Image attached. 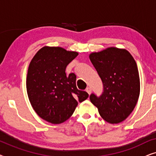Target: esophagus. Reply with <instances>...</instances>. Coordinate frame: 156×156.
I'll return each instance as SVG.
<instances>
[{
	"label": "esophagus",
	"instance_id": "34e87169",
	"mask_svg": "<svg viewBox=\"0 0 156 156\" xmlns=\"http://www.w3.org/2000/svg\"><path fill=\"white\" fill-rule=\"evenodd\" d=\"M86 91L89 94H90L91 92V89L90 88V87H87V88L86 89Z\"/></svg>",
	"mask_w": 156,
	"mask_h": 156
}]
</instances>
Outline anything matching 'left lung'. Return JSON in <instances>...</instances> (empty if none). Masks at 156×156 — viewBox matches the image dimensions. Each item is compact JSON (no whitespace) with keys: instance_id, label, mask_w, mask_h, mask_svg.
I'll return each instance as SVG.
<instances>
[{"instance_id":"obj_1","label":"left lung","mask_w":156,"mask_h":156,"mask_svg":"<svg viewBox=\"0 0 156 156\" xmlns=\"http://www.w3.org/2000/svg\"><path fill=\"white\" fill-rule=\"evenodd\" d=\"M89 59L103 83V92L99 97L91 94V102L107 122L124 121L135 108L140 94L136 61L127 50L116 48L91 53Z\"/></svg>"}]
</instances>
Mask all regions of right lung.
<instances>
[{
    "instance_id": "obj_1",
    "label": "right lung",
    "mask_w": 156,
    "mask_h": 156,
    "mask_svg": "<svg viewBox=\"0 0 156 156\" xmlns=\"http://www.w3.org/2000/svg\"><path fill=\"white\" fill-rule=\"evenodd\" d=\"M78 55L59 47H44L30 63L26 79L28 98L38 116L58 124L73 114L78 101L88 93L76 88L74 73L67 75V66Z\"/></svg>"
}]
</instances>
